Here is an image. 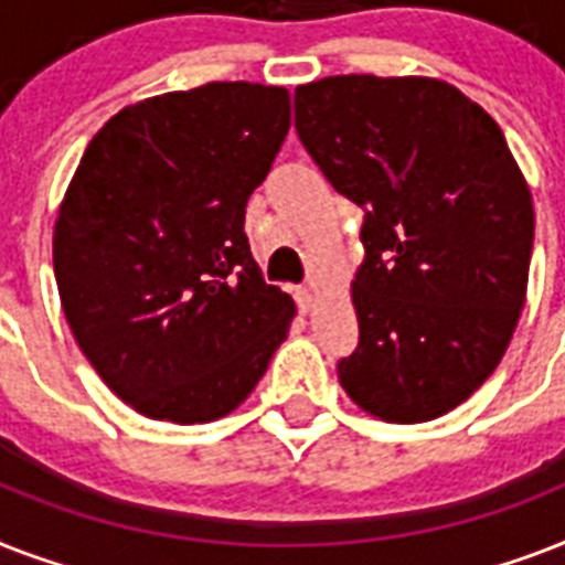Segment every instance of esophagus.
I'll use <instances>...</instances> for the list:
<instances>
[{
  "label": "esophagus",
  "mask_w": 565,
  "mask_h": 565,
  "mask_svg": "<svg viewBox=\"0 0 565 565\" xmlns=\"http://www.w3.org/2000/svg\"><path fill=\"white\" fill-rule=\"evenodd\" d=\"M296 301L301 310H310L313 305V287H296Z\"/></svg>",
  "instance_id": "obj_1"
}]
</instances>
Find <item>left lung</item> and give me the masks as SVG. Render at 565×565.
Wrapping results in <instances>:
<instances>
[{"mask_svg": "<svg viewBox=\"0 0 565 565\" xmlns=\"http://www.w3.org/2000/svg\"><path fill=\"white\" fill-rule=\"evenodd\" d=\"M296 131L363 207L361 343L340 384L384 422L455 411L499 366L525 308L534 202L499 122L428 75H328L296 87Z\"/></svg>", "mask_w": 565, "mask_h": 565, "instance_id": "obj_1", "label": "left lung"}]
</instances>
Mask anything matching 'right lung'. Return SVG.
Returning <instances> with one entry per match:
<instances>
[{
  "label": "right lung",
  "instance_id": "1",
  "mask_svg": "<svg viewBox=\"0 0 565 565\" xmlns=\"http://www.w3.org/2000/svg\"><path fill=\"white\" fill-rule=\"evenodd\" d=\"M287 131V87L211 82L128 105L84 149L52 237L61 308L149 419L228 416L287 340L296 305L243 231Z\"/></svg>",
  "mask_w": 565,
  "mask_h": 565
}]
</instances>
